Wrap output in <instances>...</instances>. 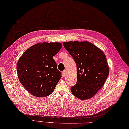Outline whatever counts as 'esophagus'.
I'll return each instance as SVG.
<instances>
[{
    "label": "esophagus",
    "instance_id": "obj_1",
    "mask_svg": "<svg viewBox=\"0 0 129 129\" xmlns=\"http://www.w3.org/2000/svg\"><path fill=\"white\" fill-rule=\"evenodd\" d=\"M66 73H67V71L66 70H64L62 72V74H63V75L64 76H65V75H66Z\"/></svg>",
    "mask_w": 129,
    "mask_h": 129
}]
</instances>
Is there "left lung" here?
Here are the masks:
<instances>
[{
	"mask_svg": "<svg viewBox=\"0 0 129 129\" xmlns=\"http://www.w3.org/2000/svg\"><path fill=\"white\" fill-rule=\"evenodd\" d=\"M63 45L77 67V82L71 87L72 94L79 99H89L103 87L109 75L105 54L88 42L72 41Z\"/></svg>",
	"mask_w": 129,
	"mask_h": 129,
	"instance_id": "obj_1",
	"label": "left lung"
}]
</instances>
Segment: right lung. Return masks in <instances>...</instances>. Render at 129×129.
<instances>
[{"instance_id":"right-lung-1","label":"right lung","mask_w":129,"mask_h":129,"mask_svg":"<svg viewBox=\"0 0 129 129\" xmlns=\"http://www.w3.org/2000/svg\"><path fill=\"white\" fill-rule=\"evenodd\" d=\"M59 43H38L24 52L17 64L19 80L37 97L50 95L61 78L53 57L61 49Z\"/></svg>"}]
</instances>
